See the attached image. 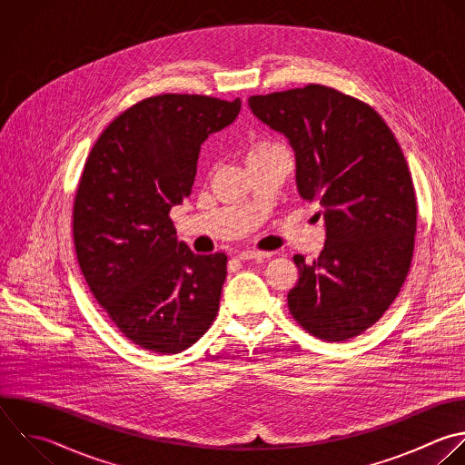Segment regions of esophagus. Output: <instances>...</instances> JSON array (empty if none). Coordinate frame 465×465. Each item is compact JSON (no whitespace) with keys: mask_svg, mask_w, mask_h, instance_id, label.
<instances>
[{"mask_svg":"<svg viewBox=\"0 0 465 465\" xmlns=\"http://www.w3.org/2000/svg\"><path fill=\"white\" fill-rule=\"evenodd\" d=\"M271 252H262V251H242L236 254L238 260H243V262H249V260H263V258H269Z\"/></svg>","mask_w":465,"mask_h":465,"instance_id":"34e87169","label":"esophagus"}]
</instances>
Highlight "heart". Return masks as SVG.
<instances>
[{
	"mask_svg": "<svg viewBox=\"0 0 465 465\" xmlns=\"http://www.w3.org/2000/svg\"><path fill=\"white\" fill-rule=\"evenodd\" d=\"M269 149H272V147H269V145L262 143V145H256V147L251 151V154H254V153H262V151H269Z\"/></svg>",
	"mask_w": 465,
	"mask_h": 465,
	"instance_id": "b5f03b06",
	"label": "heart"
}]
</instances>
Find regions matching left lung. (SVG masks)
I'll return each mask as SVG.
<instances>
[{"mask_svg": "<svg viewBox=\"0 0 465 465\" xmlns=\"http://www.w3.org/2000/svg\"><path fill=\"white\" fill-rule=\"evenodd\" d=\"M249 107L289 140L298 194L318 202L325 222L320 256L292 258L289 311L320 340L358 336L394 302L412 260L416 198L403 153L372 107L331 87L251 96Z\"/></svg>", "mask_w": 465, "mask_h": 465, "instance_id": "1", "label": "left lung"}]
</instances>
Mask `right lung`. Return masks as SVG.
Instances as JSON below:
<instances>
[{"instance_id":"obj_1","label":"right lung","mask_w":465,"mask_h":465,"mask_svg":"<svg viewBox=\"0 0 465 465\" xmlns=\"http://www.w3.org/2000/svg\"><path fill=\"white\" fill-rule=\"evenodd\" d=\"M240 107L238 98H147L102 133L85 162L73 220L80 269L116 327L147 351H185L216 318L227 256L178 242L169 211L191 194L202 143Z\"/></svg>"}]
</instances>
